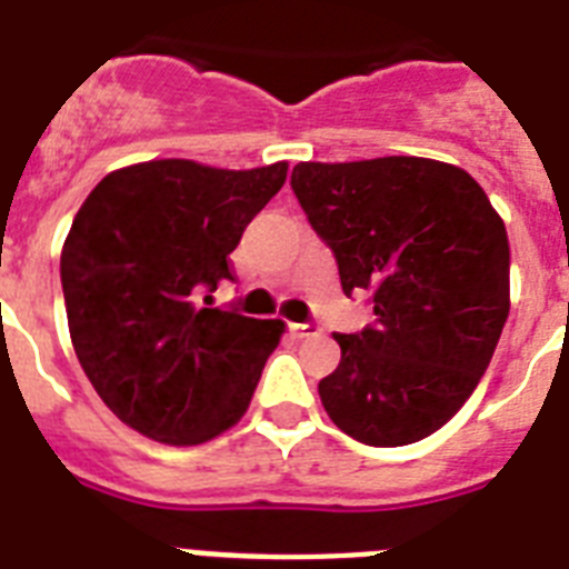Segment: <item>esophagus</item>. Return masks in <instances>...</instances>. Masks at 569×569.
Listing matches in <instances>:
<instances>
[{"label": "esophagus", "mask_w": 569, "mask_h": 569, "mask_svg": "<svg viewBox=\"0 0 569 569\" xmlns=\"http://www.w3.org/2000/svg\"><path fill=\"white\" fill-rule=\"evenodd\" d=\"M290 331H293V337H299V340H308V337L322 335V328L313 326V322H293V326H290Z\"/></svg>", "instance_id": "esophagus-1"}]
</instances>
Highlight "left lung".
Here are the masks:
<instances>
[{"label": "left lung", "instance_id": "obj_1", "mask_svg": "<svg viewBox=\"0 0 569 569\" xmlns=\"http://www.w3.org/2000/svg\"><path fill=\"white\" fill-rule=\"evenodd\" d=\"M290 189L375 322L335 335L319 398L342 433L401 448L457 416L509 317V238L471 173L421 157L299 162Z\"/></svg>", "mask_w": 569, "mask_h": 569}]
</instances>
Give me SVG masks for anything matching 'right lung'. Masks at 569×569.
<instances>
[{"mask_svg":"<svg viewBox=\"0 0 569 569\" xmlns=\"http://www.w3.org/2000/svg\"><path fill=\"white\" fill-rule=\"evenodd\" d=\"M288 162L223 171L159 159L107 173L60 252L74 355L127 427L200 445L238 425L281 319L206 308L229 252L284 186Z\"/></svg>","mask_w":569,"mask_h":569,"instance_id":"add662e5","label":"right lung"}]
</instances>
